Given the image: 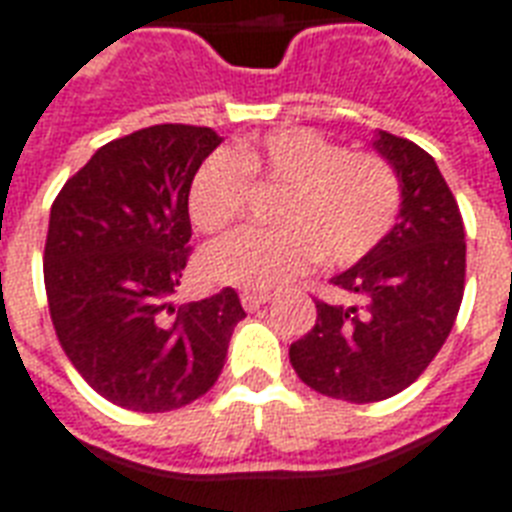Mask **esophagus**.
<instances>
[{
    "instance_id": "34e87169",
    "label": "esophagus",
    "mask_w": 512,
    "mask_h": 512,
    "mask_svg": "<svg viewBox=\"0 0 512 512\" xmlns=\"http://www.w3.org/2000/svg\"><path fill=\"white\" fill-rule=\"evenodd\" d=\"M268 295H257V292H241V306L247 308V311H257L260 306L268 303Z\"/></svg>"
}]
</instances>
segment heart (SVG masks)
Masks as SVG:
<instances>
[{
  "label": "heart",
  "instance_id": "1",
  "mask_svg": "<svg viewBox=\"0 0 512 512\" xmlns=\"http://www.w3.org/2000/svg\"><path fill=\"white\" fill-rule=\"evenodd\" d=\"M249 179L282 187L273 209L282 228L241 230L206 249L201 271L222 287L279 290L314 257L354 265L384 241L400 212V179L384 158L346 152L308 128H284L214 152L195 169L187 190L195 228L220 233L239 220Z\"/></svg>",
  "mask_w": 512,
  "mask_h": 512
}]
</instances>
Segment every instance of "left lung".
<instances>
[{"mask_svg":"<svg viewBox=\"0 0 512 512\" xmlns=\"http://www.w3.org/2000/svg\"><path fill=\"white\" fill-rule=\"evenodd\" d=\"M373 150L400 179V212L370 255L333 276L360 303L317 300V325L290 346L303 384L346 403L403 392L446 343L464 295V225L435 158L376 131Z\"/></svg>","mask_w":512,"mask_h":512,"instance_id":"obj_1","label":"left lung"}]
</instances>
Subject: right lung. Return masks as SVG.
Returning <instances> with one entry per match:
<instances>
[{
	"label": "right lung",
	"instance_id": "add662e5",
	"mask_svg": "<svg viewBox=\"0 0 512 512\" xmlns=\"http://www.w3.org/2000/svg\"><path fill=\"white\" fill-rule=\"evenodd\" d=\"M212 128L163 123L104 144L53 201L45 241L50 319L66 357L109 403L163 413L220 378L236 290L174 308L193 236L187 190L220 147Z\"/></svg>",
	"mask_w": 512,
	"mask_h": 512
}]
</instances>
